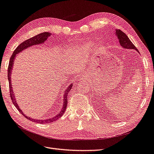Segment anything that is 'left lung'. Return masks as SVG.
Returning a JSON list of instances; mask_svg holds the SVG:
<instances>
[{"label": "left lung", "mask_w": 154, "mask_h": 154, "mask_svg": "<svg viewBox=\"0 0 154 154\" xmlns=\"http://www.w3.org/2000/svg\"><path fill=\"white\" fill-rule=\"evenodd\" d=\"M116 35L119 39V42L120 45L122 46L123 48L126 49H135L137 51H138V49H137L136 46L133 44L130 39L127 36V35L123 33L122 31L120 29H116Z\"/></svg>", "instance_id": "left-lung-1"}]
</instances>
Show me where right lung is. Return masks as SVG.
I'll list each match as a JSON object with an SVG mask.
<instances>
[{
    "label": "right lung",
    "instance_id": "obj_1",
    "mask_svg": "<svg viewBox=\"0 0 154 154\" xmlns=\"http://www.w3.org/2000/svg\"><path fill=\"white\" fill-rule=\"evenodd\" d=\"M51 35V33H48V32H44V33H42L40 34H38L36 36H35L33 37H31L30 38L27 39V40L23 41L22 43H21L15 49V51H14L12 56L10 57V62H9V65H8V79L9 81V88H10V98H11V100L12 101V103H14V105L16 106V108L19 111V112L22 114L23 116H25V117H26L27 119L31 120V121H33V122H37L38 123H41V124H45V123H52L54 122V121H56L57 119H58L60 117H62L63 116V113L65 112V111L67 108V95H68V92L71 89V87H72V84H71L68 88H67L66 91L65 93H64V97L63 99V108L62 110L60 111L58 114H56V116H54L52 118H49V119H33V118H31L29 117L26 116L25 114H23L22 111L21 110L19 106L17 105V103L16 101V98H15V96H14V93L13 92V89L12 87V83H11V75L12 72V68H13V66H14V58H15L16 55L17 54L20 53V52L23 51V50L27 48L28 47H30L31 46L33 45H37L39 44H42L44 43V42L45 41L47 40V38L48 37H50Z\"/></svg>",
    "mask_w": 154,
    "mask_h": 154
}]
</instances>
